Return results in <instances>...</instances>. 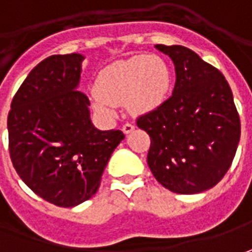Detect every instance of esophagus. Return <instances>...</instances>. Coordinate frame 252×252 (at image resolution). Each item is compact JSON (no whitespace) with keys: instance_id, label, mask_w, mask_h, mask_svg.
Instances as JSON below:
<instances>
[{"instance_id":"34e87169","label":"esophagus","mask_w":252,"mask_h":252,"mask_svg":"<svg viewBox=\"0 0 252 252\" xmlns=\"http://www.w3.org/2000/svg\"><path fill=\"white\" fill-rule=\"evenodd\" d=\"M133 129H135V126H133V124H129V123H126V124H124V126H123V132L124 133L132 132Z\"/></svg>"}]
</instances>
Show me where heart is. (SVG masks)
Instances as JSON below:
<instances>
[{
    "label": "heart",
    "instance_id": "obj_1",
    "mask_svg": "<svg viewBox=\"0 0 252 252\" xmlns=\"http://www.w3.org/2000/svg\"><path fill=\"white\" fill-rule=\"evenodd\" d=\"M171 87V70L157 55H138L114 62L96 78L94 109L112 116L114 104L126 103L132 114H142L158 107Z\"/></svg>",
    "mask_w": 252,
    "mask_h": 252
}]
</instances>
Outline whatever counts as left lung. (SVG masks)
Returning a JSON list of instances; mask_svg holds the SVG:
<instances>
[{"instance_id":"8db88e82","label":"left lung","mask_w":252,"mask_h":252,"mask_svg":"<svg viewBox=\"0 0 252 252\" xmlns=\"http://www.w3.org/2000/svg\"><path fill=\"white\" fill-rule=\"evenodd\" d=\"M175 64L172 95L136 119L150 136L148 164L168 190L194 194L214 188L233 161L240 117L223 74L181 45H156Z\"/></svg>"}]
</instances>
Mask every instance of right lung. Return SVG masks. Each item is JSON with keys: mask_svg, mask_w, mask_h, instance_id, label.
Masks as SVG:
<instances>
[{"mask_svg": "<svg viewBox=\"0 0 252 252\" xmlns=\"http://www.w3.org/2000/svg\"><path fill=\"white\" fill-rule=\"evenodd\" d=\"M80 54L52 55L30 71L8 113L9 155L18 175L37 196L74 207L99 189L120 129L99 131L90 119V99L77 90Z\"/></svg>", "mask_w": 252, "mask_h": 252, "instance_id": "right-lung-1", "label": "right lung"}]
</instances>
